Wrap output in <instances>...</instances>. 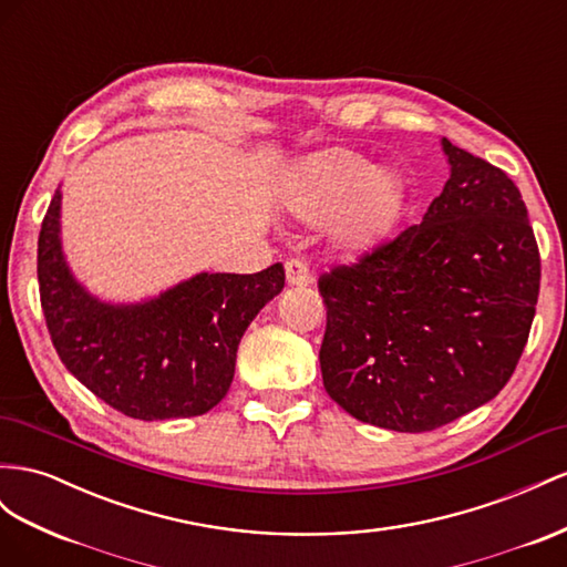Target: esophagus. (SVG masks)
Segmentation results:
<instances>
[{
  "label": "esophagus",
  "instance_id": "34e87169",
  "mask_svg": "<svg viewBox=\"0 0 567 567\" xmlns=\"http://www.w3.org/2000/svg\"><path fill=\"white\" fill-rule=\"evenodd\" d=\"M286 279L290 286H310L312 274L310 267L302 262V259H288L286 262Z\"/></svg>",
  "mask_w": 567,
  "mask_h": 567
}]
</instances>
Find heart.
Segmentation results:
<instances>
[{
    "label": "heart",
    "mask_w": 567,
    "mask_h": 567,
    "mask_svg": "<svg viewBox=\"0 0 567 567\" xmlns=\"http://www.w3.org/2000/svg\"><path fill=\"white\" fill-rule=\"evenodd\" d=\"M403 203V183L391 169H374L350 150H327L298 164L284 205L302 224H327L331 243L343 252L372 248Z\"/></svg>",
    "instance_id": "b5f03b06"
}]
</instances>
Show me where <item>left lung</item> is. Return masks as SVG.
<instances>
[{
    "mask_svg": "<svg viewBox=\"0 0 567 567\" xmlns=\"http://www.w3.org/2000/svg\"><path fill=\"white\" fill-rule=\"evenodd\" d=\"M451 174L420 224L319 279L327 393L360 422L432 432L506 386L539 296L515 183L441 137Z\"/></svg>",
    "mask_w": 567,
    "mask_h": 567,
    "instance_id": "8db88e82",
    "label": "left lung"
}]
</instances>
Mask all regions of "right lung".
Returning a JSON list of instances; mask_svg holds the SVG:
<instances>
[{"mask_svg": "<svg viewBox=\"0 0 567 567\" xmlns=\"http://www.w3.org/2000/svg\"><path fill=\"white\" fill-rule=\"evenodd\" d=\"M38 281L66 370L133 420L205 415L228 393L243 333L284 290V265L209 274L135 302L102 300L75 279L61 240V186L38 240Z\"/></svg>", "mask_w": 567, "mask_h": 567, "instance_id": "right-lung-1", "label": "right lung"}]
</instances>
